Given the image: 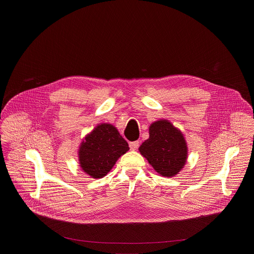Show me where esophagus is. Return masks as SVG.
I'll use <instances>...</instances> for the list:
<instances>
[{
	"label": "esophagus",
	"instance_id": "1",
	"mask_svg": "<svg viewBox=\"0 0 254 254\" xmlns=\"http://www.w3.org/2000/svg\"><path fill=\"white\" fill-rule=\"evenodd\" d=\"M138 141H131L129 142V148L131 151H135L138 148Z\"/></svg>",
	"mask_w": 254,
	"mask_h": 254
}]
</instances>
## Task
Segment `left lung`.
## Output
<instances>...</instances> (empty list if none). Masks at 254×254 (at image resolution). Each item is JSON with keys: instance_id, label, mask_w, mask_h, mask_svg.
Here are the masks:
<instances>
[{"instance_id": "1", "label": "left lung", "mask_w": 254, "mask_h": 254, "mask_svg": "<svg viewBox=\"0 0 254 254\" xmlns=\"http://www.w3.org/2000/svg\"><path fill=\"white\" fill-rule=\"evenodd\" d=\"M149 133V138L138 148L140 155L161 176L175 177L184 168L188 158L184 134L168 120L154 122Z\"/></svg>"}]
</instances>
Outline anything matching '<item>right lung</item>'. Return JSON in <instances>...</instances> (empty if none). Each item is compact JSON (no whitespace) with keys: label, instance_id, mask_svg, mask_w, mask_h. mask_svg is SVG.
Listing matches in <instances>:
<instances>
[{"label":"right lung","instance_id":"add662e5","mask_svg":"<svg viewBox=\"0 0 254 254\" xmlns=\"http://www.w3.org/2000/svg\"><path fill=\"white\" fill-rule=\"evenodd\" d=\"M129 150L128 143L112 124H99L81 141L78 161L81 170L94 179L107 175Z\"/></svg>","mask_w":254,"mask_h":254}]
</instances>
